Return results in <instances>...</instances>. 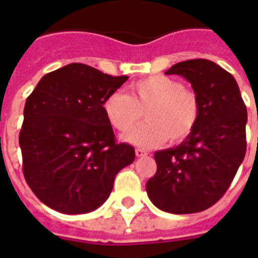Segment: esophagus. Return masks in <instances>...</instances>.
I'll return each instance as SVG.
<instances>
[{"label":"esophagus","instance_id":"34e87169","mask_svg":"<svg viewBox=\"0 0 258 258\" xmlns=\"http://www.w3.org/2000/svg\"><path fill=\"white\" fill-rule=\"evenodd\" d=\"M135 154H137V157H146L147 155V151H145L143 149H137L135 150Z\"/></svg>","mask_w":258,"mask_h":258}]
</instances>
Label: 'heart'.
<instances>
[{"label": "heart", "mask_w": 258, "mask_h": 258, "mask_svg": "<svg viewBox=\"0 0 258 258\" xmlns=\"http://www.w3.org/2000/svg\"><path fill=\"white\" fill-rule=\"evenodd\" d=\"M131 95L112 92L103 101V111L113 128L127 133L141 120L146 109L147 121L124 137L139 147H155L183 141L194 130L200 116L198 97L191 89L166 75H154L130 86Z\"/></svg>", "instance_id": "heart-1"}]
</instances>
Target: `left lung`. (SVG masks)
Returning <instances> with one entry per match:
<instances>
[{"mask_svg": "<svg viewBox=\"0 0 258 258\" xmlns=\"http://www.w3.org/2000/svg\"><path fill=\"white\" fill-rule=\"evenodd\" d=\"M166 74L179 75L191 84L200 116L180 145L155 153L157 172L147 180L146 191L163 212H204L226 192L244 161L246 107L236 79L210 60L180 61Z\"/></svg>", "mask_w": 258, "mask_h": 258, "instance_id": "1", "label": "left lung"}]
</instances>
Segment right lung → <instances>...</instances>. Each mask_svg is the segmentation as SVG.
Instances as JSON below:
<instances>
[{
	"label": "right lung",
	"instance_id": "right-lung-1",
	"mask_svg": "<svg viewBox=\"0 0 258 258\" xmlns=\"http://www.w3.org/2000/svg\"><path fill=\"white\" fill-rule=\"evenodd\" d=\"M128 80L72 62L42 76L25 101L20 133L26 183L42 204L84 214L104 204L115 176L135 159L116 143L103 101Z\"/></svg>",
	"mask_w": 258,
	"mask_h": 258
}]
</instances>
